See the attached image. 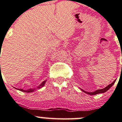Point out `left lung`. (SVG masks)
Returning <instances> with one entry per match:
<instances>
[{"mask_svg":"<svg viewBox=\"0 0 122 122\" xmlns=\"http://www.w3.org/2000/svg\"><path fill=\"white\" fill-rule=\"evenodd\" d=\"M115 82H116V80L114 81H113V82L112 83V84H109V85H108V86H107L106 88H104L101 89V90H97V91H94V92H86V91H84V90H82V89H81V90H82V91H84V92H85V93L88 94L92 95V96H94V95L98 94H100V93H104V92H106V91H107V90H109V89L110 88L112 87V86H113V84H114V83H115Z\"/></svg>","mask_w":122,"mask_h":122,"instance_id":"obj_1","label":"left lung"}]
</instances>
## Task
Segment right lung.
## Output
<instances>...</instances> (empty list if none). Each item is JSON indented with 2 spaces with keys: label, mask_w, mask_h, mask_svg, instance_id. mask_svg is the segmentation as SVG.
Wrapping results in <instances>:
<instances>
[{
  "label": "right lung",
  "mask_w": 122,
  "mask_h": 122,
  "mask_svg": "<svg viewBox=\"0 0 122 122\" xmlns=\"http://www.w3.org/2000/svg\"><path fill=\"white\" fill-rule=\"evenodd\" d=\"M46 82V81H44V82H43L41 83V84H40V85L38 87H37V88L36 89H40L41 88V87H43V86H44V84H45V82ZM18 90H20V91H23V92H33V91H34V90H36V89H32V88H30L28 89V90H23V89H18Z\"/></svg>",
  "instance_id": "1"
}]
</instances>
